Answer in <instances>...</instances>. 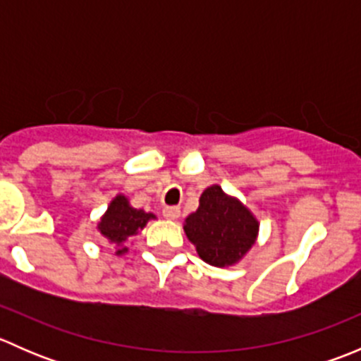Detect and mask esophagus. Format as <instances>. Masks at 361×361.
<instances>
[{
    "instance_id": "34e87169",
    "label": "esophagus",
    "mask_w": 361,
    "mask_h": 361,
    "mask_svg": "<svg viewBox=\"0 0 361 361\" xmlns=\"http://www.w3.org/2000/svg\"><path fill=\"white\" fill-rule=\"evenodd\" d=\"M162 214H164V218H167V220H176V218L180 216V207L166 206L162 209Z\"/></svg>"
}]
</instances>
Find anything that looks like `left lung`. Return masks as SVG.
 <instances>
[{
    "mask_svg": "<svg viewBox=\"0 0 361 361\" xmlns=\"http://www.w3.org/2000/svg\"><path fill=\"white\" fill-rule=\"evenodd\" d=\"M185 232L209 265H232L251 248L257 238V220L218 185L206 188L195 213L187 218Z\"/></svg>",
    "mask_w": 361,
    "mask_h": 361,
    "instance_id": "8db88e82",
    "label": "left lung"
}]
</instances>
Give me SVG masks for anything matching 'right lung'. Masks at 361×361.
<instances>
[{"mask_svg":"<svg viewBox=\"0 0 361 361\" xmlns=\"http://www.w3.org/2000/svg\"><path fill=\"white\" fill-rule=\"evenodd\" d=\"M150 218H154V214L145 213L141 209H134V207L129 206L123 195H118L116 199H113L106 214L101 218L99 231L111 243L120 245L130 235H136ZM123 251H126V248L118 250L116 253H123Z\"/></svg>","mask_w":361,"mask_h":361,"instance_id":"right-lung-1","label":"right lung"}]
</instances>
